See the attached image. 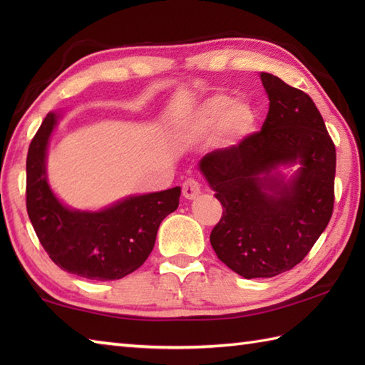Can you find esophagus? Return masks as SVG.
I'll return each instance as SVG.
<instances>
[{
	"instance_id": "1",
	"label": "esophagus",
	"mask_w": 365,
	"mask_h": 365,
	"mask_svg": "<svg viewBox=\"0 0 365 365\" xmlns=\"http://www.w3.org/2000/svg\"><path fill=\"white\" fill-rule=\"evenodd\" d=\"M183 196L187 199H196L200 195V183L196 180V178H187V180L183 182Z\"/></svg>"
}]
</instances>
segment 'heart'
<instances>
[{
    "label": "heart",
    "mask_w": 365,
    "mask_h": 365,
    "mask_svg": "<svg viewBox=\"0 0 365 365\" xmlns=\"http://www.w3.org/2000/svg\"><path fill=\"white\" fill-rule=\"evenodd\" d=\"M196 122L204 130H212L220 125V135L224 141H235L252 133L255 113L247 103H234L232 97L218 94L207 98L199 108Z\"/></svg>",
    "instance_id": "heart-1"
}]
</instances>
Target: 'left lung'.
I'll use <instances>...</instances> for the list:
<instances>
[{
  "mask_svg": "<svg viewBox=\"0 0 365 365\" xmlns=\"http://www.w3.org/2000/svg\"><path fill=\"white\" fill-rule=\"evenodd\" d=\"M260 78L269 98L262 130L199 163L222 205L212 247L246 279L273 277L298 265L334 210L336 145L320 111L301 89L271 73ZM297 160L302 169L289 187L267 178L276 165Z\"/></svg>",
  "mask_w": 365,
  "mask_h": 365,
  "instance_id": "8db88e82",
  "label": "left lung"
}]
</instances>
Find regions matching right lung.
<instances>
[{"label": "right lung", "mask_w": 365, "mask_h": 365, "mask_svg": "<svg viewBox=\"0 0 365 365\" xmlns=\"http://www.w3.org/2000/svg\"><path fill=\"white\" fill-rule=\"evenodd\" d=\"M56 114H46L26 157V210L38 242L56 265L91 281H115L149 257L161 221L177 210L180 187L128 197L97 213L68 210L45 175Z\"/></svg>", "instance_id": "obj_1"}]
</instances>
